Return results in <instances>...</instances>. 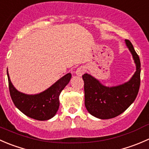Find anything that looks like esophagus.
Listing matches in <instances>:
<instances>
[{
	"mask_svg": "<svg viewBox=\"0 0 149 149\" xmlns=\"http://www.w3.org/2000/svg\"><path fill=\"white\" fill-rule=\"evenodd\" d=\"M85 68L82 67H78V68L77 69L76 72H75V74L77 75V76H82V75L85 73Z\"/></svg>",
	"mask_w": 149,
	"mask_h": 149,
	"instance_id": "esophagus-1",
	"label": "esophagus"
}]
</instances>
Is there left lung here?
<instances>
[{
    "label": "left lung",
    "mask_w": 149,
    "mask_h": 149,
    "mask_svg": "<svg viewBox=\"0 0 149 149\" xmlns=\"http://www.w3.org/2000/svg\"><path fill=\"white\" fill-rule=\"evenodd\" d=\"M125 44L132 56L136 67L132 77L125 83L108 87L92 75H82L85 91V106L88 112L101 120L114 118L123 113L138 95L141 82V61L133 45L128 40Z\"/></svg>",
    "instance_id": "obj_1"
}]
</instances>
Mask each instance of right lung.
I'll return each instance as SVG.
<instances>
[{
    "mask_svg": "<svg viewBox=\"0 0 149 149\" xmlns=\"http://www.w3.org/2000/svg\"><path fill=\"white\" fill-rule=\"evenodd\" d=\"M10 95L15 107L34 120L45 121L54 117L59 107V95L71 79V73L65 74L45 91L29 95L22 93L13 85L7 69Z\"/></svg>",
    "mask_w": 149,
    "mask_h": 149,
    "instance_id": "obj_1",
    "label": "right lung"
}]
</instances>
